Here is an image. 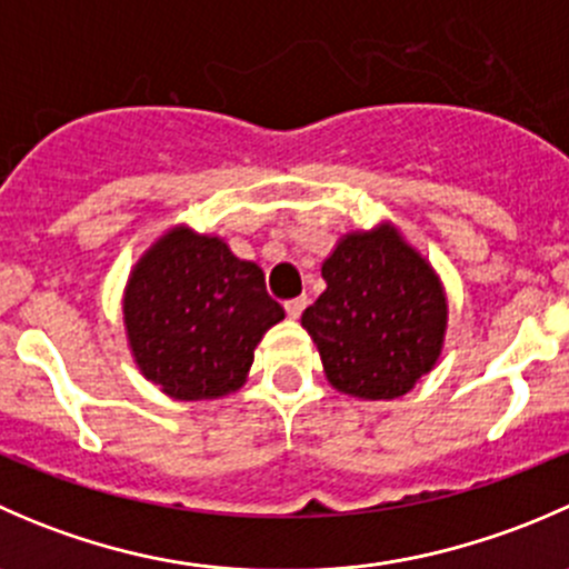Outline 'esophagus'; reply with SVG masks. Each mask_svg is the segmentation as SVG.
<instances>
[{
  "label": "esophagus",
  "mask_w": 569,
  "mask_h": 569,
  "mask_svg": "<svg viewBox=\"0 0 569 569\" xmlns=\"http://www.w3.org/2000/svg\"><path fill=\"white\" fill-rule=\"evenodd\" d=\"M306 306H308L306 297H297V300L286 302V313H289V319H300V313L306 311Z\"/></svg>",
  "instance_id": "1"
}]
</instances>
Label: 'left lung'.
<instances>
[{
	"instance_id": "left-lung-1",
	"label": "left lung",
	"mask_w": 569,
	"mask_h": 569,
	"mask_svg": "<svg viewBox=\"0 0 569 569\" xmlns=\"http://www.w3.org/2000/svg\"><path fill=\"white\" fill-rule=\"evenodd\" d=\"M327 289L302 313L338 393L391 401L438 366L449 297L429 258L391 220L349 231L321 263Z\"/></svg>"
}]
</instances>
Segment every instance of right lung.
Here are the masks:
<instances>
[{
	"label": "right lung",
	"instance_id": "right-lung-1",
	"mask_svg": "<svg viewBox=\"0 0 569 569\" xmlns=\"http://www.w3.org/2000/svg\"><path fill=\"white\" fill-rule=\"evenodd\" d=\"M283 317L258 263L183 222L137 258L123 289L131 358L148 382L178 401L237 393L263 332Z\"/></svg>",
	"mask_w": 569,
	"mask_h": 569
}]
</instances>
